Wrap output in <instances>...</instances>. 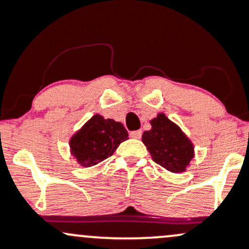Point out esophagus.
<instances>
[{
  "label": "esophagus",
  "mask_w": 249,
  "mask_h": 249,
  "mask_svg": "<svg viewBox=\"0 0 249 249\" xmlns=\"http://www.w3.org/2000/svg\"><path fill=\"white\" fill-rule=\"evenodd\" d=\"M130 136H131L132 138H136V140H140V138L142 137V131H141V130H136V131H132L130 133Z\"/></svg>",
  "instance_id": "34e87169"
}]
</instances>
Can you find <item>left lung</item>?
Masks as SVG:
<instances>
[{
  "instance_id": "left-lung-1",
  "label": "left lung",
  "mask_w": 249,
  "mask_h": 249,
  "mask_svg": "<svg viewBox=\"0 0 249 249\" xmlns=\"http://www.w3.org/2000/svg\"><path fill=\"white\" fill-rule=\"evenodd\" d=\"M151 129L142 135V142L151 159L172 173H182L195 158V146L185 132L164 113L150 120Z\"/></svg>"
}]
</instances>
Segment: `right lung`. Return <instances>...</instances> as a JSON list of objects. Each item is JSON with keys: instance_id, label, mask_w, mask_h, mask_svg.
<instances>
[{"instance_id": "right-lung-1", "label": "right lung", "mask_w": 249, "mask_h": 249, "mask_svg": "<svg viewBox=\"0 0 249 249\" xmlns=\"http://www.w3.org/2000/svg\"><path fill=\"white\" fill-rule=\"evenodd\" d=\"M127 137L122 123L95 114L71 136L70 154L81 167L87 168L109 158Z\"/></svg>"}]
</instances>
